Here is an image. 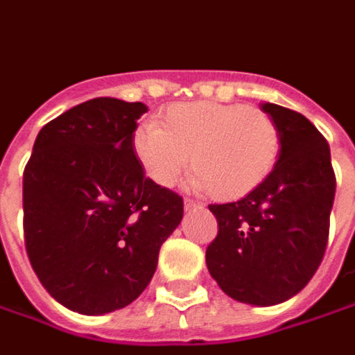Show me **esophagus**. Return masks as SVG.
<instances>
[{"instance_id": "esophagus-1", "label": "esophagus", "mask_w": 355, "mask_h": 355, "mask_svg": "<svg viewBox=\"0 0 355 355\" xmlns=\"http://www.w3.org/2000/svg\"><path fill=\"white\" fill-rule=\"evenodd\" d=\"M202 207L201 201H193V199H185V209H199Z\"/></svg>"}]
</instances>
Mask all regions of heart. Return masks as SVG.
<instances>
[{"label":"heart","instance_id":"b5f03b06","mask_svg":"<svg viewBox=\"0 0 355 355\" xmlns=\"http://www.w3.org/2000/svg\"><path fill=\"white\" fill-rule=\"evenodd\" d=\"M133 153L154 183L172 187L191 154L195 187L220 201L251 193L272 172L280 153L275 119L255 106L187 102L166 110L162 127L145 121L133 133Z\"/></svg>","mask_w":355,"mask_h":355}]
</instances>
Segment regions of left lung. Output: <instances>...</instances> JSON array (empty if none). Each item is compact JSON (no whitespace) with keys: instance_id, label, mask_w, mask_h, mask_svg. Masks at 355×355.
Returning a JSON list of instances; mask_svg holds the SVG:
<instances>
[{"instance_id":"1","label":"left lung","mask_w":355,"mask_h":355,"mask_svg":"<svg viewBox=\"0 0 355 355\" xmlns=\"http://www.w3.org/2000/svg\"><path fill=\"white\" fill-rule=\"evenodd\" d=\"M261 110L278 127V160L243 199L210 205L218 234L207 266L232 300L266 307L304 290L321 265L336 178L329 143L307 117L270 102Z\"/></svg>"}]
</instances>
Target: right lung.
Instances as JSON below:
<instances>
[{
	"label": "right lung",
	"instance_id": "right-lung-1",
	"mask_svg": "<svg viewBox=\"0 0 355 355\" xmlns=\"http://www.w3.org/2000/svg\"><path fill=\"white\" fill-rule=\"evenodd\" d=\"M143 102L92 98L40 129L23 173L24 245L48 294L71 311L125 307L153 278L183 199L133 153Z\"/></svg>",
	"mask_w": 355,
	"mask_h": 355
}]
</instances>
